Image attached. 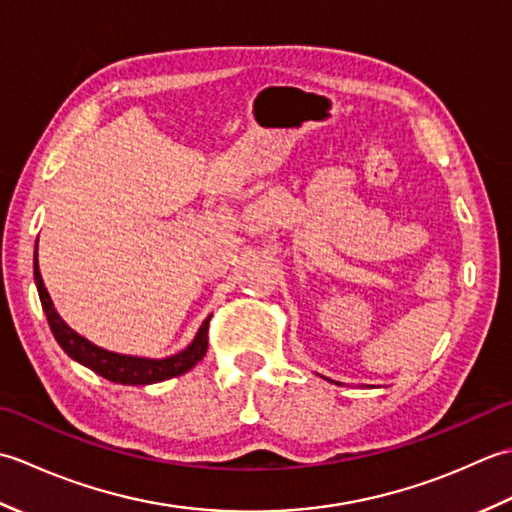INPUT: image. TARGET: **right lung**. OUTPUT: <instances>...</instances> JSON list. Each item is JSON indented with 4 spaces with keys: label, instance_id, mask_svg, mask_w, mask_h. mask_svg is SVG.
<instances>
[{
    "label": "right lung",
    "instance_id": "1",
    "mask_svg": "<svg viewBox=\"0 0 512 512\" xmlns=\"http://www.w3.org/2000/svg\"><path fill=\"white\" fill-rule=\"evenodd\" d=\"M35 281H37L43 312H46L48 323H50V330L54 334V339H57V343L65 350V354L72 356L74 361H79L81 365L90 367L92 372L101 374L107 380H112V383L151 385V383H160V380L180 376L184 372H189L195 363L202 361L206 354V347H209L211 317L202 323L198 336H195L187 350H182L176 356L162 358V361H151V358H138V356H123V354L101 350V347H96L90 341H85L83 336L70 330L68 325L61 321L57 310H54V306H52L46 286H43V279L39 273V262H37V250H35Z\"/></svg>",
    "mask_w": 512,
    "mask_h": 512
}]
</instances>
